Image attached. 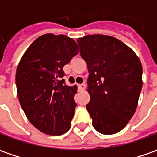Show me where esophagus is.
Returning a JSON list of instances; mask_svg holds the SVG:
<instances>
[{
    "instance_id": "1",
    "label": "esophagus",
    "mask_w": 157,
    "mask_h": 157,
    "mask_svg": "<svg viewBox=\"0 0 157 157\" xmlns=\"http://www.w3.org/2000/svg\"><path fill=\"white\" fill-rule=\"evenodd\" d=\"M78 87L80 90H84L85 87H86V85L84 83H82V84H78Z\"/></svg>"
}]
</instances>
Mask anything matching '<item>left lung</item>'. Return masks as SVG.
Instances as JSON below:
<instances>
[{"mask_svg":"<svg viewBox=\"0 0 157 157\" xmlns=\"http://www.w3.org/2000/svg\"><path fill=\"white\" fill-rule=\"evenodd\" d=\"M81 56L87 64V109L101 134L120 132L137 109L143 68L130 47L117 38L95 34L78 38Z\"/></svg>","mask_w":157,"mask_h":157,"instance_id":"left-lung-1","label":"left lung"}]
</instances>
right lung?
Returning <instances> with one entry per match:
<instances>
[{"mask_svg":"<svg viewBox=\"0 0 157 157\" xmlns=\"http://www.w3.org/2000/svg\"><path fill=\"white\" fill-rule=\"evenodd\" d=\"M74 39L44 34L24 53L16 70L20 105L31 124L44 134L58 136L70 130L76 103V86L65 84L63 66L77 55Z\"/></svg>","mask_w":157,"mask_h":157,"instance_id":"right-lung-1","label":"right lung"}]
</instances>
